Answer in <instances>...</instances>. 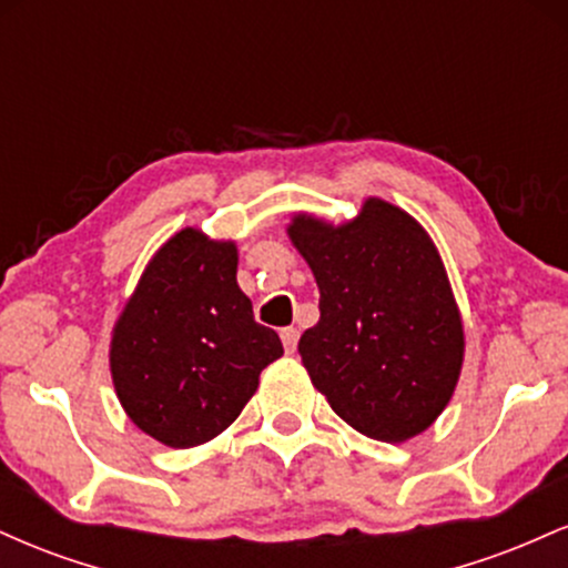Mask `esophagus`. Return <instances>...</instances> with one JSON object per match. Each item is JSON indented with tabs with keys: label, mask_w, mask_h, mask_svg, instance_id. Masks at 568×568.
Here are the masks:
<instances>
[{
	"label": "esophagus",
	"mask_w": 568,
	"mask_h": 568,
	"mask_svg": "<svg viewBox=\"0 0 568 568\" xmlns=\"http://www.w3.org/2000/svg\"><path fill=\"white\" fill-rule=\"evenodd\" d=\"M280 338H283L285 352L293 355V352H296V344H298V331L296 328H283V331H280Z\"/></svg>",
	"instance_id": "1"
}]
</instances>
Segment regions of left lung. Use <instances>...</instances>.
Masks as SVG:
<instances>
[{
    "instance_id": "obj_1",
    "label": "left lung",
    "mask_w": 568,
    "mask_h": 568,
    "mask_svg": "<svg viewBox=\"0 0 568 568\" xmlns=\"http://www.w3.org/2000/svg\"><path fill=\"white\" fill-rule=\"evenodd\" d=\"M288 237L321 288V321L298 338L312 384L368 438L425 433L452 400L465 357L459 306L429 234L368 197L338 226L298 213Z\"/></svg>"
}]
</instances>
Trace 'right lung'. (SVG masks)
Listing matches in <instances>:
<instances>
[{
    "label": "right lung",
    "instance_id": "add662e5",
    "mask_svg": "<svg viewBox=\"0 0 568 568\" xmlns=\"http://www.w3.org/2000/svg\"><path fill=\"white\" fill-rule=\"evenodd\" d=\"M283 355L237 285V245L175 232L154 253L114 325L109 366L133 425L171 448L224 433Z\"/></svg>",
    "mask_w": 568,
    "mask_h": 568
}]
</instances>
